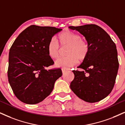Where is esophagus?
I'll return each mask as SVG.
<instances>
[{
  "label": "esophagus",
  "instance_id": "34e87169",
  "mask_svg": "<svg viewBox=\"0 0 125 125\" xmlns=\"http://www.w3.org/2000/svg\"><path fill=\"white\" fill-rule=\"evenodd\" d=\"M67 70V69H62V72L63 74H64Z\"/></svg>",
  "mask_w": 125,
  "mask_h": 125
}]
</instances>
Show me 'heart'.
Segmentation results:
<instances>
[{
    "mask_svg": "<svg viewBox=\"0 0 125 125\" xmlns=\"http://www.w3.org/2000/svg\"><path fill=\"white\" fill-rule=\"evenodd\" d=\"M62 47L68 46L66 52V57L61 58L55 62L56 67L67 69L76 64L78 62L86 59L89 52V44L86 40L81 39L80 34L70 31H63L58 36ZM48 56L56 59L60 54V47L57 41L52 39L47 45Z\"/></svg>",
    "mask_w": 125,
    "mask_h": 125,
    "instance_id": "heart-1",
    "label": "heart"
}]
</instances>
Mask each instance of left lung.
Masks as SVG:
<instances>
[{
  "label": "left lung",
  "instance_id": "1",
  "mask_svg": "<svg viewBox=\"0 0 125 125\" xmlns=\"http://www.w3.org/2000/svg\"><path fill=\"white\" fill-rule=\"evenodd\" d=\"M69 28L83 34L89 44L87 57L78 67L83 70H73L74 78L71 89L85 102H99L114 86L119 68L116 45L106 31L96 25Z\"/></svg>",
  "mask_w": 125,
  "mask_h": 125
}]
</instances>
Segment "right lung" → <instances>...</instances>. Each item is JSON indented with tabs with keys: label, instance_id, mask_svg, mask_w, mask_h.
Wrapping results in <instances>:
<instances>
[{
	"label": "right lung",
	"instance_id": "1",
	"mask_svg": "<svg viewBox=\"0 0 125 125\" xmlns=\"http://www.w3.org/2000/svg\"><path fill=\"white\" fill-rule=\"evenodd\" d=\"M62 30L31 25L19 34L11 47L8 80L14 94L22 102L35 104L42 102L62 75L61 69H45L54 63L48 55L47 45Z\"/></svg>",
	"mask_w": 125,
	"mask_h": 125
}]
</instances>
